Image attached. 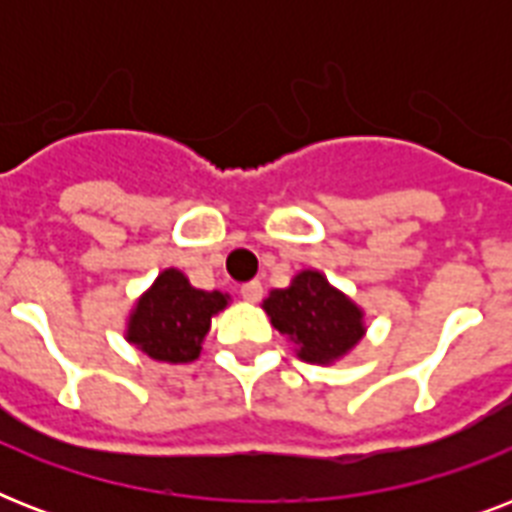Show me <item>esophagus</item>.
<instances>
[{
	"label": "esophagus",
	"instance_id": "1",
	"mask_svg": "<svg viewBox=\"0 0 512 512\" xmlns=\"http://www.w3.org/2000/svg\"><path fill=\"white\" fill-rule=\"evenodd\" d=\"M241 297L247 300V303H257L260 297H263V284L260 281H249L241 287Z\"/></svg>",
	"mask_w": 512,
	"mask_h": 512
}]
</instances>
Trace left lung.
I'll return each mask as SVG.
<instances>
[{
	"label": "left lung",
	"instance_id": "left-lung-1",
	"mask_svg": "<svg viewBox=\"0 0 512 512\" xmlns=\"http://www.w3.org/2000/svg\"><path fill=\"white\" fill-rule=\"evenodd\" d=\"M263 311L273 327L295 345L297 358L308 364H335L366 335L361 305L313 268L297 273L289 287L273 289L263 300Z\"/></svg>",
	"mask_w": 512,
	"mask_h": 512
}]
</instances>
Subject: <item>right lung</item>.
<instances>
[{
  "instance_id": "add662e5",
  "label": "right lung",
  "mask_w": 512,
  "mask_h": 512,
  "mask_svg": "<svg viewBox=\"0 0 512 512\" xmlns=\"http://www.w3.org/2000/svg\"><path fill=\"white\" fill-rule=\"evenodd\" d=\"M228 303L231 295L196 289L185 273L164 268L132 305L124 337L154 361L188 364L199 358L212 319Z\"/></svg>"
}]
</instances>
